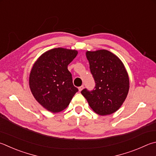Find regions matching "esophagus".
Masks as SVG:
<instances>
[{
    "mask_svg": "<svg viewBox=\"0 0 156 156\" xmlns=\"http://www.w3.org/2000/svg\"><path fill=\"white\" fill-rule=\"evenodd\" d=\"M83 89H84V86H83V85H82V86H80V87H78L79 91H81V90H83Z\"/></svg>",
    "mask_w": 156,
    "mask_h": 156,
    "instance_id": "1",
    "label": "esophagus"
}]
</instances>
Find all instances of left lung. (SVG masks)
Wrapping results in <instances>:
<instances>
[{
	"label": "left lung",
	"instance_id": "8db88e82",
	"mask_svg": "<svg viewBox=\"0 0 156 156\" xmlns=\"http://www.w3.org/2000/svg\"><path fill=\"white\" fill-rule=\"evenodd\" d=\"M86 55L95 86L92 90L84 89L81 93L98 115L112 114L122 105L128 93L126 69L120 59L108 50L87 51Z\"/></svg>",
	"mask_w": 156,
	"mask_h": 156
}]
</instances>
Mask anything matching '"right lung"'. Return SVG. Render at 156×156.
<instances>
[{
	"instance_id": "right-lung-1",
	"label": "right lung",
	"mask_w": 156,
	"mask_h": 156,
	"mask_svg": "<svg viewBox=\"0 0 156 156\" xmlns=\"http://www.w3.org/2000/svg\"><path fill=\"white\" fill-rule=\"evenodd\" d=\"M77 55L74 50L54 48L44 53L33 65L29 76L30 90L35 100L50 112L66 109L78 91L67 69Z\"/></svg>"
}]
</instances>
